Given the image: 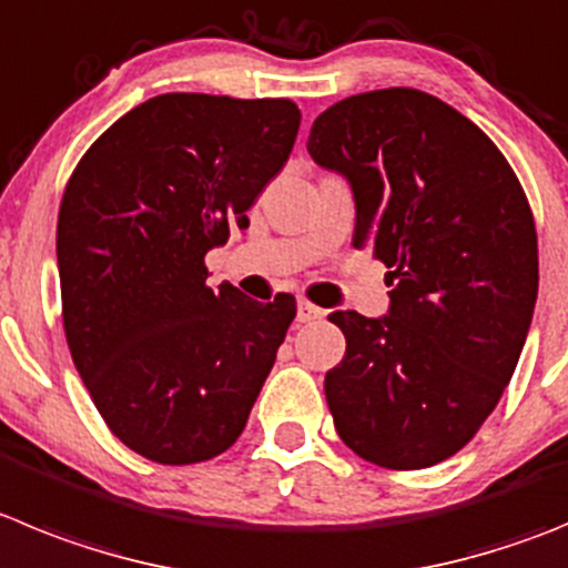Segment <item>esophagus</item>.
Masks as SVG:
<instances>
[{
	"mask_svg": "<svg viewBox=\"0 0 568 568\" xmlns=\"http://www.w3.org/2000/svg\"><path fill=\"white\" fill-rule=\"evenodd\" d=\"M318 318H324V310H321V306H315V304H310L306 298H301L298 301V321H301V324H310V321H318Z\"/></svg>",
	"mask_w": 568,
	"mask_h": 568,
	"instance_id": "esophagus-1",
	"label": "esophagus"
}]
</instances>
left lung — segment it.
<instances>
[{
    "label": "left lung",
    "instance_id": "1",
    "mask_svg": "<svg viewBox=\"0 0 568 568\" xmlns=\"http://www.w3.org/2000/svg\"><path fill=\"white\" fill-rule=\"evenodd\" d=\"M306 152L352 185L355 247L388 267V315L332 312L337 436L361 459L419 470L459 454L501 399L538 298V236L496 143L428 92L337 101Z\"/></svg>",
    "mask_w": 568,
    "mask_h": 568
}]
</instances>
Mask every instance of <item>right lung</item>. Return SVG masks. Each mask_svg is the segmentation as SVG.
I'll return each mask as SVG.
<instances>
[{"instance_id":"obj_1","label":"right lung","mask_w":568,"mask_h":568,"mask_svg":"<svg viewBox=\"0 0 568 568\" xmlns=\"http://www.w3.org/2000/svg\"><path fill=\"white\" fill-rule=\"evenodd\" d=\"M298 126L287 98L169 92L114 121L67 182L55 253L70 355L109 430L145 459H213L247 425L295 298L207 287L205 253L250 225Z\"/></svg>"}]
</instances>
